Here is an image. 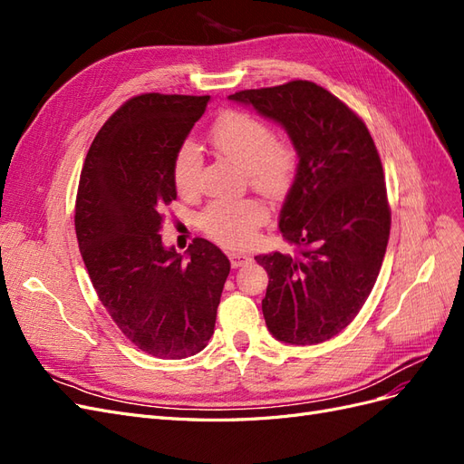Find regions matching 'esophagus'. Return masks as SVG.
<instances>
[{
	"mask_svg": "<svg viewBox=\"0 0 464 464\" xmlns=\"http://www.w3.org/2000/svg\"><path fill=\"white\" fill-rule=\"evenodd\" d=\"M228 257H230V263H232L234 269H237V266L246 265V263L251 259L249 256H246V254H240V251H232V254H228Z\"/></svg>",
	"mask_w": 464,
	"mask_h": 464,
	"instance_id": "esophagus-1",
	"label": "esophagus"
}]
</instances>
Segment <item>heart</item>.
Wrapping results in <instances>:
<instances>
[{"label": "heart", "instance_id": "b5f03b06", "mask_svg": "<svg viewBox=\"0 0 464 464\" xmlns=\"http://www.w3.org/2000/svg\"><path fill=\"white\" fill-rule=\"evenodd\" d=\"M213 147L228 160L246 168L247 179L263 193H280L296 170V150L285 137L271 133L261 118L247 111H227L208 133ZM203 157L198 145L186 141L174 159V184L181 195L199 188ZM266 220V208L256 199L213 203L205 208L201 224L213 240L240 247L251 242L256 230Z\"/></svg>", "mask_w": 464, "mask_h": 464}]
</instances>
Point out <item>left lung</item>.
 Here are the masks:
<instances>
[{
  "label": "left lung",
  "mask_w": 464,
  "mask_h": 464,
  "mask_svg": "<svg viewBox=\"0 0 464 464\" xmlns=\"http://www.w3.org/2000/svg\"><path fill=\"white\" fill-rule=\"evenodd\" d=\"M228 98L285 128L298 154L278 220L298 254L256 257L269 275L266 329L288 344L323 343L358 315L385 257L391 210L375 143L353 110L310 81Z\"/></svg>",
  "instance_id": "obj_1"
}]
</instances>
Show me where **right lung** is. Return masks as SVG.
<instances>
[{
	"label": "right lung",
	"mask_w": 464,
	"mask_h": 464,
	"mask_svg": "<svg viewBox=\"0 0 464 464\" xmlns=\"http://www.w3.org/2000/svg\"><path fill=\"white\" fill-rule=\"evenodd\" d=\"M210 96H133L108 118L82 164L75 232L91 283L120 331L147 354L181 360L215 333L230 261L203 237L164 247L174 159Z\"/></svg>",
	"instance_id": "add662e5"
}]
</instances>
